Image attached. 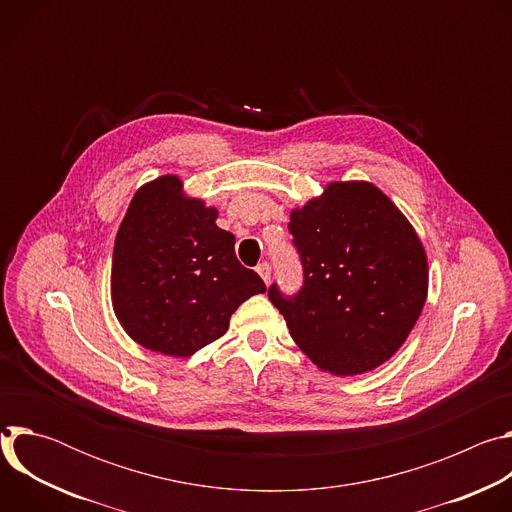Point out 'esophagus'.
Wrapping results in <instances>:
<instances>
[{
  "label": "esophagus",
  "mask_w": 512,
  "mask_h": 512,
  "mask_svg": "<svg viewBox=\"0 0 512 512\" xmlns=\"http://www.w3.org/2000/svg\"><path fill=\"white\" fill-rule=\"evenodd\" d=\"M257 273L261 275V279H263L265 283H269V281H271V263H267V261L259 263V265H257Z\"/></svg>",
  "instance_id": "esophagus-1"
}]
</instances>
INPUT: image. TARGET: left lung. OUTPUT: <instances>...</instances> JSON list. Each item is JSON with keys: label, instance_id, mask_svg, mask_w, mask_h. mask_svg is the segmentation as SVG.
Returning a JSON list of instances; mask_svg holds the SVG:
<instances>
[{"label": "left lung", "instance_id": "8db88e82", "mask_svg": "<svg viewBox=\"0 0 512 512\" xmlns=\"http://www.w3.org/2000/svg\"><path fill=\"white\" fill-rule=\"evenodd\" d=\"M302 287L267 296L291 338L322 371L367 373L405 342L427 296L425 251L393 202L373 184L334 182L291 212Z\"/></svg>", "mask_w": 512, "mask_h": 512}]
</instances>
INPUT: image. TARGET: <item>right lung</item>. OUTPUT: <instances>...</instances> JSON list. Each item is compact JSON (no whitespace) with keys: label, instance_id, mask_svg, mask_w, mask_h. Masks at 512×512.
I'll use <instances>...</instances> for the list:
<instances>
[{"label":"right lung","instance_id":"right-lung-1","mask_svg":"<svg viewBox=\"0 0 512 512\" xmlns=\"http://www.w3.org/2000/svg\"><path fill=\"white\" fill-rule=\"evenodd\" d=\"M216 210L182 196L162 176L133 196L113 249L111 296L125 332L141 346L190 356L229 330L233 312L265 283L239 263L235 235Z\"/></svg>","mask_w":512,"mask_h":512}]
</instances>
